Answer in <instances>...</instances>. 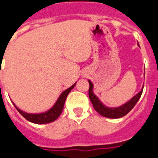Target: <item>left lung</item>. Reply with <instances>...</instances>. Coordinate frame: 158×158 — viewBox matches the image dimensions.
Listing matches in <instances>:
<instances>
[{
  "instance_id": "1",
  "label": "left lung",
  "mask_w": 158,
  "mask_h": 158,
  "mask_svg": "<svg viewBox=\"0 0 158 158\" xmlns=\"http://www.w3.org/2000/svg\"><path fill=\"white\" fill-rule=\"evenodd\" d=\"M88 81H89V97L94 108L102 116L106 117L108 118H119L125 116L127 113H129L132 110L133 107L135 106L137 102L140 98L143 91V88H144V85H143L141 90L139 93H137L135 96H133L131 99L124 104H123L119 106H116V107H109V106L104 105V103H102V102L94 94V92H93L94 85H93L92 82L90 80H88Z\"/></svg>"
}]
</instances>
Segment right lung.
<instances>
[{"mask_svg": "<svg viewBox=\"0 0 158 158\" xmlns=\"http://www.w3.org/2000/svg\"><path fill=\"white\" fill-rule=\"evenodd\" d=\"M77 83V82H76ZM76 83H74L71 87H69L67 89H65L63 92L59 96L58 99L56 100V102L55 104L47 111H45L44 113H26L23 110L19 109L18 106H16L15 104L13 103V105L16 107V109L18 110L19 113L22 115L23 118H25L28 121L34 123H37V124H44V123H52L53 121H55L56 119L57 118L60 114L62 113L63 106H64V103H65L66 98L69 94V92L71 91V89H73V87L75 86Z\"/></svg>", "mask_w": 158, "mask_h": 158, "instance_id": "right-lung-1", "label": "right lung"}]
</instances>
